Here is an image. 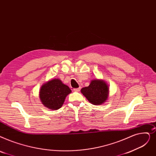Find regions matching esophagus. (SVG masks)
I'll list each match as a JSON object with an SVG mask.
<instances>
[{
    "mask_svg": "<svg viewBox=\"0 0 156 156\" xmlns=\"http://www.w3.org/2000/svg\"><path fill=\"white\" fill-rule=\"evenodd\" d=\"M73 90L74 92H79L80 90V88H76V89H74Z\"/></svg>",
    "mask_w": 156,
    "mask_h": 156,
    "instance_id": "1",
    "label": "esophagus"
}]
</instances>
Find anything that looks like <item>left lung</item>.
Returning <instances> with one entry per match:
<instances>
[{
  "label": "left lung",
  "instance_id": "8db88e82",
  "mask_svg": "<svg viewBox=\"0 0 156 156\" xmlns=\"http://www.w3.org/2000/svg\"><path fill=\"white\" fill-rule=\"evenodd\" d=\"M82 92L90 103L99 105L106 101L108 95V87L104 81L99 80H92L89 86L81 89Z\"/></svg>",
  "mask_w": 156,
  "mask_h": 156
}]
</instances>
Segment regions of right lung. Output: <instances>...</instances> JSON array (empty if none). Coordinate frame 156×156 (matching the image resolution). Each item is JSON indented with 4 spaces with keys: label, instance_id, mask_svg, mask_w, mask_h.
I'll return each mask as SVG.
<instances>
[{
    "label": "right lung",
    "instance_id": "obj_1",
    "mask_svg": "<svg viewBox=\"0 0 156 156\" xmlns=\"http://www.w3.org/2000/svg\"><path fill=\"white\" fill-rule=\"evenodd\" d=\"M71 92L68 86L58 79H54L44 83L39 92L43 104L51 110H58L62 106L65 98Z\"/></svg>",
    "mask_w": 156,
    "mask_h": 156
}]
</instances>
